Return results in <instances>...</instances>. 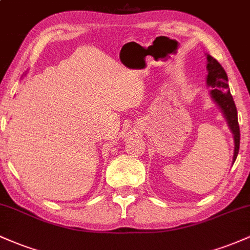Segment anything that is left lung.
<instances>
[{
    "mask_svg": "<svg viewBox=\"0 0 250 250\" xmlns=\"http://www.w3.org/2000/svg\"><path fill=\"white\" fill-rule=\"evenodd\" d=\"M208 60V77L207 83L213 87L211 90V96H213L214 101L220 105L222 109L223 114H225L227 121H228L229 127L234 134V141H235V149H234V157L233 162L236 160L237 154H239L240 149V127L239 121H237V110L236 105H235L233 96H231L230 91H229L228 85V77L222 65L220 64L213 56L207 55Z\"/></svg>",
    "mask_w": 250,
    "mask_h": 250,
    "instance_id": "left-lung-1",
    "label": "left lung"
}]
</instances>
